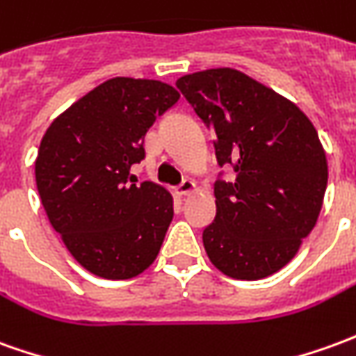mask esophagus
Segmentation results:
<instances>
[{
	"instance_id": "esophagus-1",
	"label": "esophagus",
	"mask_w": 356,
	"mask_h": 356,
	"mask_svg": "<svg viewBox=\"0 0 356 356\" xmlns=\"http://www.w3.org/2000/svg\"><path fill=\"white\" fill-rule=\"evenodd\" d=\"M195 191H196L195 181H191V179H185V181H183V183L177 186V191H175V193H177L179 196H186V195H191V193H195Z\"/></svg>"
}]
</instances>
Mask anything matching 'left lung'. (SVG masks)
Returning <instances> with one entry per match:
<instances>
[{
  "label": "left lung",
  "instance_id": "1",
  "mask_svg": "<svg viewBox=\"0 0 356 356\" xmlns=\"http://www.w3.org/2000/svg\"><path fill=\"white\" fill-rule=\"evenodd\" d=\"M177 88L216 136L233 183L213 185L216 218L206 254L221 273L256 282L280 272L314 229L327 185V160L312 121L295 104L237 69L185 74Z\"/></svg>",
  "mask_w": 356,
  "mask_h": 356
}]
</instances>
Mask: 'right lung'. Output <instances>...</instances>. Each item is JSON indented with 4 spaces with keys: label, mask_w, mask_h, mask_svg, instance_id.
<instances>
[{
    "label": "right lung",
    "mask_w": 356,
    "mask_h": 356,
    "mask_svg": "<svg viewBox=\"0 0 356 356\" xmlns=\"http://www.w3.org/2000/svg\"><path fill=\"white\" fill-rule=\"evenodd\" d=\"M179 100L170 84L109 79L67 108L42 136L36 186L51 227L79 264L104 280L150 268L173 220V198L152 181L136 185L154 121Z\"/></svg>",
    "instance_id": "1"
}]
</instances>
